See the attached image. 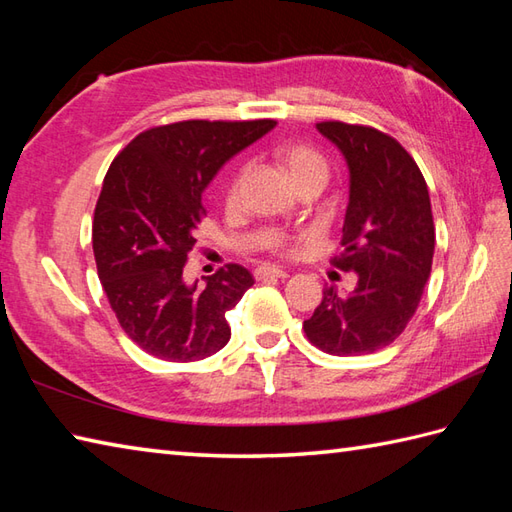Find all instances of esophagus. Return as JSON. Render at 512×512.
I'll return each mask as SVG.
<instances>
[{
    "label": "esophagus",
    "instance_id": "34e87169",
    "mask_svg": "<svg viewBox=\"0 0 512 512\" xmlns=\"http://www.w3.org/2000/svg\"><path fill=\"white\" fill-rule=\"evenodd\" d=\"M255 277H257V279H268V277L286 279L288 273H286V270H281V268H275V266H259V268L255 270Z\"/></svg>",
    "mask_w": 512,
    "mask_h": 512
}]
</instances>
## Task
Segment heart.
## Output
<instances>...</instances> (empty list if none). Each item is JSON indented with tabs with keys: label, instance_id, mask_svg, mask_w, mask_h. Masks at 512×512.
Returning a JSON list of instances; mask_svg holds the SVG:
<instances>
[{
	"label": "heart",
	"instance_id": "heart-1",
	"mask_svg": "<svg viewBox=\"0 0 512 512\" xmlns=\"http://www.w3.org/2000/svg\"><path fill=\"white\" fill-rule=\"evenodd\" d=\"M279 160H281V165L286 167L292 182L303 178V176H310V173H325V160L317 154V151L306 147V145H288V147H284L279 151ZM244 176H246V169L237 171L233 180L228 182V189H226V202L228 204L237 202Z\"/></svg>",
	"mask_w": 512,
	"mask_h": 512
}]
</instances>
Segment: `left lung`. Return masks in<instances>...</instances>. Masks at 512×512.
<instances>
[{
	"label": "left lung",
	"mask_w": 512,
	"mask_h": 512,
	"mask_svg": "<svg viewBox=\"0 0 512 512\" xmlns=\"http://www.w3.org/2000/svg\"><path fill=\"white\" fill-rule=\"evenodd\" d=\"M317 129L350 171L343 253L334 264L352 270L356 286L347 295L325 288L303 330L328 354H372L407 328L431 275L436 228L429 189L405 147L378 129L339 121Z\"/></svg>",
	"instance_id": "obj_1"
}]
</instances>
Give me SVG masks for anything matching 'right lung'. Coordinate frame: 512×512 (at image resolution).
<instances>
[{
  "mask_svg": "<svg viewBox=\"0 0 512 512\" xmlns=\"http://www.w3.org/2000/svg\"><path fill=\"white\" fill-rule=\"evenodd\" d=\"M275 121H182L138 134L114 158L94 209L99 279L121 328L171 363L220 352L231 339L226 312L255 284L228 264L206 286L182 279L204 217L202 191L228 160Z\"/></svg>",
  "mask_w": 512,
  "mask_h": 512,
  "instance_id": "right-lung-1",
  "label": "right lung"
}]
</instances>
